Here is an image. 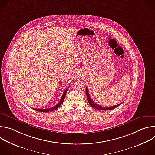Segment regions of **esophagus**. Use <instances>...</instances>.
<instances>
[{
	"label": "esophagus",
	"mask_w": 155,
	"mask_h": 155,
	"mask_svg": "<svg viewBox=\"0 0 155 155\" xmlns=\"http://www.w3.org/2000/svg\"><path fill=\"white\" fill-rule=\"evenodd\" d=\"M80 74L77 73V77H80Z\"/></svg>",
	"instance_id": "1"
}]
</instances>
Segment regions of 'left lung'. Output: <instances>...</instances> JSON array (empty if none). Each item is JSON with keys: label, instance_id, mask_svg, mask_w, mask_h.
<instances>
[{"label": "left lung", "instance_id": "obj_1", "mask_svg": "<svg viewBox=\"0 0 155 155\" xmlns=\"http://www.w3.org/2000/svg\"><path fill=\"white\" fill-rule=\"evenodd\" d=\"M86 96H87V101L89 102L90 105L93 107L94 108L98 110H112L114 109L115 108H117V107H118L119 105H120L122 103L118 104L117 105H114V106H112V107H102L101 105H99L98 104H97L96 102H94L90 97V96L89 94V91H88V89L87 87H86Z\"/></svg>", "mask_w": 155, "mask_h": 155}]
</instances>
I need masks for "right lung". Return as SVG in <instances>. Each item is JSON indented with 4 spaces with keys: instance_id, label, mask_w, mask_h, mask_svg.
I'll return each instance as SVG.
<instances>
[{
    "instance_id": "add662e5",
    "label": "right lung",
    "mask_w": 155,
    "mask_h": 155,
    "mask_svg": "<svg viewBox=\"0 0 155 155\" xmlns=\"http://www.w3.org/2000/svg\"><path fill=\"white\" fill-rule=\"evenodd\" d=\"M69 87L67 88V89L65 90V91H64V93L61 97V100L59 101V102H58V104L57 105H56L55 106L51 107V108H45V109H38V108H33L35 110H37V111H38V112H51V111H53V110H55L56 109H58L61 105V104L63 103L64 101V99H65V94H66V93H67L68 91V90Z\"/></svg>"
}]
</instances>
